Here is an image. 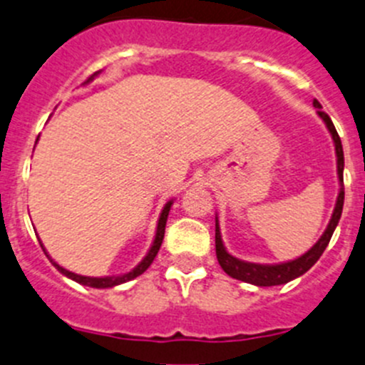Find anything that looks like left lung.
<instances>
[{"label":"left lung","mask_w":365,"mask_h":365,"mask_svg":"<svg viewBox=\"0 0 365 365\" xmlns=\"http://www.w3.org/2000/svg\"><path fill=\"white\" fill-rule=\"evenodd\" d=\"M314 107L317 109L319 116L322 118V121L328 127L329 134L333 138V143H335V152H336V173H339V180H341V192H339V197H336L335 210H333L331 220H329L328 227L322 232V237L319 238L317 244L310 249L308 252H304L303 256H299L297 259H292V262L279 263V265H259V263H249L242 262V259L235 258V256L229 255L225 251L224 244H222L220 237V229H218V220H215V245H217V259L220 263V267L224 269L225 274H229L235 279L245 281V283H252L256 287H274V284H283L289 283V281L296 279V277L303 276L307 270H310L312 267L315 265L319 258L322 256L324 249L328 247L329 240H331V235L335 231L336 224L341 220L342 215V206H344V188H342V172H344V152H342V143L341 138L336 134L335 125L329 120L328 114L322 110V106L314 100Z\"/></svg>","instance_id":"left-lung-1"}]
</instances>
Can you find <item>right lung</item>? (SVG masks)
Listing matches in <instances>:
<instances>
[{
  "label": "right lung",
  "mask_w": 365,
  "mask_h": 365,
  "mask_svg": "<svg viewBox=\"0 0 365 365\" xmlns=\"http://www.w3.org/2000/svg\"><path fill=\"white\" fill-rule=\"evenodd\" d=\"M89 81H93V76H89V78H88V82H89ZM170 206H172V200H170V202H166V206L163 207V211H161V217H159V222H158V231H155L154 244H152V247H150V251H148V255L145 256L143 259H141V263H140V265L136 267V269H133V270H130V272L123 274V276H113V277H89V276H81V274L69 272V270L62 269V267L58 265V263H55L53 259H51L50 256H48V252L44 251L43 244H41V242H39V244H41V247H43L44 255H46L48 258H50V262L53 263V267H55V269L58 270V272H62V274H64V276L71 277V279H73V281H76V283H81V284H88V287H93V289H110V287H116V284L127 283V281L134 279V277H138V276H140V274H143L145 270H147L148 267H150V263L154 262L155 255H158L159 247H161V244H163V238H165L166 218H168V213H170Z\"/></svg>",
  "instance_id": "right-lung-1"
}]
</instances>
